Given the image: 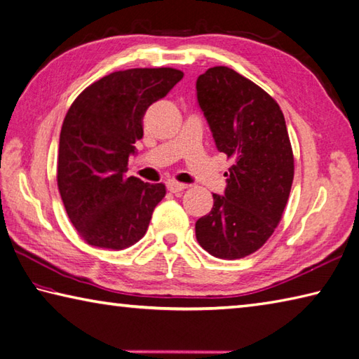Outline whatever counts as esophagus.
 <instances>
[{
  "label": "esophagus",
  "instance_id": "34e87169",
  "mask_svg": "<svg viewBox=\"0 0 359 359\" xmlns=\"http://www.w3.org/2000/svg\"><path fill=\"white\" fill-rule=\"evenodd\" d=\"M166 188H168V191H171V193H179V191H184L185 188H188V185L180 184V182H177V180H168Z\"/></svg>",
  "mask_w": 359,
  "mask_h": 359
}]
</instances>
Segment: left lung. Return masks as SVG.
<instances>
[{
	"mask_svg": "<svg viewBox=\"0 0 359 359\" xmlns=\"http://www.w3.org/2000/svg\"><path fill=\"white\" fill-rule=\"evenodd\" d=\"M196 90L217 151L233 158L226 191L213 194L196 238L216 258L248 257L269 240L290 198L294 157L285 116L263 88L227 67L208 68Z\"/></svg>",
	"mask_w": 359,
	"mask_h": 359,
	"instance_id": "1",
	"label": "left lung"
}]
</instances>
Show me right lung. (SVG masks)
<instances>
[{"label": "right lung", "instance_id": "obj_1", "mask_svg": "<svg viewBox=\"0 0 359 359\" xmlns=\"http://www.w3.org/2000/svg\"><path fill=\"white\" fill-rule=\"evenodd\" d=\"M182 77L174 68L115 72L83 90L67 111L57 187L69 221L90 245L121 250L144 236L166 188L124 172L135 142L143 138L147 107Z\"/></svg>", "mask_w": 359, "mask_h": 359}]
</instances>
